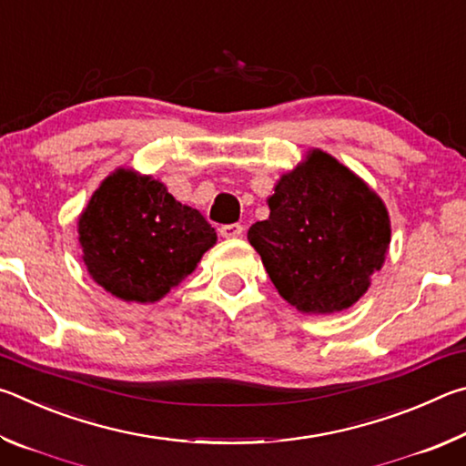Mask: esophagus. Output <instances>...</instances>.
<instances>
[{
    "label": "esophagus",
    "mask_w": 466,
    "mask_h": 466,
    "mask_svg": "<svg viewBox=\"0 0 466 466\" xmlns=\"http://www.w3.org/2000/svg\"><path fill=\"white\" fill-rule=\"evenodd\" d=\"M242 232H244V228L240 224H226V226L219 228V234H222V238H228V240L240 238Z\"/></svg>",
    "instance_id": "obj_1"
}]
</instances>
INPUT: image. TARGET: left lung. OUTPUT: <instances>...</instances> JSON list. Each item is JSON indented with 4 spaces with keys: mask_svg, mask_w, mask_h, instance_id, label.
Wrapping results in <instances>:
<instances>
[{
    "mask_svg": "<svg viewBox=\"0 0 466 466\" xmlns=\"http://www.w3.org/2000/svg\"><path fill=\"white\" fill-rule=\"evenodd\" d=\"M267 205L269 218L248 228V242L279 296L304 314L356 304L390 244V218L376 191L314 147L279 177Z\"/></svg>",
    "mask_w": 466,
    "mask_h": 466,
    "instance_id": "left-lung-1",
    "label": "left lung"
}]
</instances>
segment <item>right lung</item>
I'll list each match as a JSON object with an SVG mask.
<instances>
[{"mask_svg": "<svg viewBox=\"0 0 466 466\" xmlns=\"http://www.w3.org/2000/svg\"><path fill=\"white\" fill-rule=\"evenodd\" d=\"M218 234L160 180L116 168L77 218L90 278L123 302L154 304L195 271Z\"/></svg>", "mask_w": 466, "mask_h": 466, "instance_id": "1", "label": "right lung"}]
</instances>
